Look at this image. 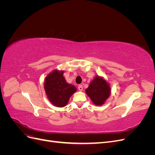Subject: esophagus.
Instances as JSON below:
<instances>
[{"label":"esophagus","mask_w":155,"mask_h":155,"mask_svg":"<svg viewBox=\"0 0 155 155\" xmlns=\"http://www.w3.org/2000/svg\"><path fill=\"white\" fill-rule=\"evenodd\" d=\"M78 89L79 91H83V85H78Z\"/></svg>","instance_id":"34e87169"}]
</instances>
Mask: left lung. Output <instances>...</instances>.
Wrapping results in <instances>:
<instances>
[{
  "mask_svg": "<svg viewBox=\"0 0 155 155\" xmlns=\"http://www.w3.org/2000/svg\"><path fill=\"white\" fill-rule=\"evenodd\" d=\"M86 93L94 104L101 105L110 96V88L104 79L97 76L86 89Z\"/></svg>",
  "mask_w": 155,
  "mask_h": 155,
  "instance_id": "1",
  "label": "left lung"
}]
</instances>
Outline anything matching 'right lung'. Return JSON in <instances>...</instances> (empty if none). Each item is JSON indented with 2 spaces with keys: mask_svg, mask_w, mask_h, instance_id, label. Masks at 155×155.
Listing matches in <instances>:
<instances>
[{
  "mask_svg": "<svg viewBox=\"0 0 155 155\" xmlns=\"http://www.w3.org/2000/svg\"><path fill=\"white\" fill-rule=\"evenodd\" d=\"M63 71L54 70L46 78L45 90L53 105L63 107L67 104L70 97L76 91V88L66 82Z\"/></svg>",
  "mask_w": 155,
  "mask_h": 155,
  "instance_id": "add662e5",
  "label": "right lung"
}]
</instances>
